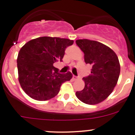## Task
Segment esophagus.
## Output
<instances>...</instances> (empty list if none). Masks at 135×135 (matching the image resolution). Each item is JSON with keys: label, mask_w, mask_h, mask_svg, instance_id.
Returning <instances> with one entry per match:
<instances>
[{"label": "esophagus", "mask_w": 135, "mask_h": 135, "mask_svg": "<svg viewBox=\"0 0 135 135\" xmlns=\"http://www.w3.org/2000/svg\"><path fill=\"white\" fill-rule=\"evenodd\" d=\"M72 78H73L74 80H76L79 79L80 77H77V76H73V77H72Z\"/></svg>", "instance_id": "obj_1"}]
</instances>
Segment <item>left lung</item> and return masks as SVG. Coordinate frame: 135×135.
<instances>
[{"mask_svg": "<svg viewBox=\"0 0 135 135\" xmlns=\"http://www.w3.org/2000/svg\"><path fill=\"white\" fill-rule=\"evenodd\" d=\"M76 43L84 53L86 64L92 65L89 76L82 78L84 88L76 95L86 104H98L108 98L118 82L120 73L118 58L113 50L99 42L80 39Z\"/></svg>", "mask_w": 135, "mask_h": 135, "instance_id": "left-lung-1", "label": "left lung"}]
</instances>
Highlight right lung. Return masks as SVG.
Listing matches in <instances>:
<instances>
[{
	"label": "right lung",
	"instance_id": "obj_1",
	"mask_svg": "<svg viewBox=\"0 0 135 135\" xmlns=\"http://www.w3.org/2000/svg\"><path fill=\"white\" fill-rule=\"evenodd\" d=\"M74 40L42 36L25 44L19 52L17 63L18 80L23 91L37 101L53 98L64 82L72 78L70 71L59 74L53 64L62 59L65 49Z\"/></svg>",
	"mask_w": 135,
	"mask_h": 135
}]
</instances>
